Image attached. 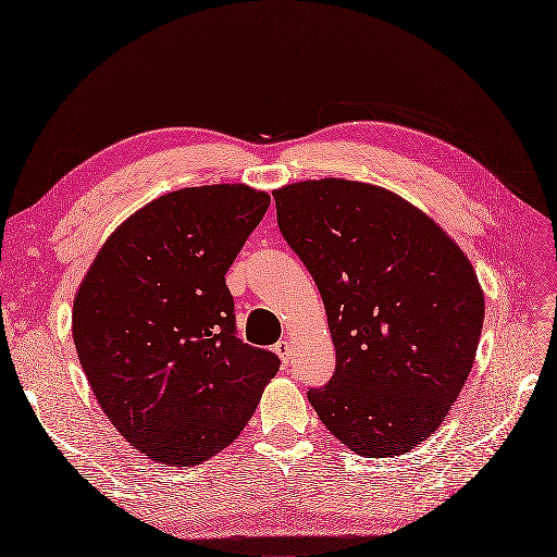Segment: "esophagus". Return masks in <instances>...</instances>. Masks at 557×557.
<instances>
[{"label": "esophagus", "instance_id": "obj_1", "mask_svg": "<svg viewBox=\"0 0 557 557\" xmlns=\"http://www.w3.org/2000/svg\"><path fill=\"white\" fill-rule=\"evenodd\" d=\"M274 351L278 354V358H281L283 364L289 362V342H287V339H278V342L274 344Z\"/></svg>", "mask_w": 557, "mask_h": 557}]
</instances>
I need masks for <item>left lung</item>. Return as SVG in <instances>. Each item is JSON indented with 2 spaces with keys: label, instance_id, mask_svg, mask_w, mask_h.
I'll return each instance as SVG.
<instances>
[{
  "label": "left lung",
  "instance_id": "left-lung-1",
  "mask_svg": "<svg viewBox=\"0 0 557 557\" xmlns=\"http://www.w3.org/2000/svg\"><path fill=\"white\" fill-rule=\"evenodd\" d=\"M276 220L324 299L335 374L308 401L367 458L431 437L471 372L485 297L465 251L426 213L372 183L299 181Z\"/></svg>",
  "mask_w": 557,
  "mask_h": 557
}]
</instances>
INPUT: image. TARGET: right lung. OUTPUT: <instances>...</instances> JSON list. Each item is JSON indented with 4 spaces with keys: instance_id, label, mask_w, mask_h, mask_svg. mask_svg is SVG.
<instances>
[{
    "instance_id": "right-lung-1",
    "label": "right lung",
    "mask_w": 557,
    "mask_h": 557,
    "mask_svg": "<svg viewBox=\"0 0 557 557\" xmlns=\"http://www.w3.org/2000/svg\"><path fill=\"white\" fill-rule=\"evenodd\" d=\"M268 208L245 183L168 193L111 233L78 285V362L117 433L156 462L220 454L278 372L235 335L224 278Z\"/></svg>"
}]
</instances>
